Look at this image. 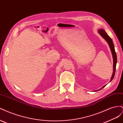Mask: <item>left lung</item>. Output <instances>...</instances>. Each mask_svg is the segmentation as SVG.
<instances>
[{
  "label": "left lung",
  "mask_w": 123,
  "mask_h": 123,
  "mask_svg": "<svg viewBox=\"0 0 123 123\" xmlns=\"http://www.w3.org/2000/svg\"><path fill=\"white\" fill-rule=\"evenodd\" d=\"M98 33L100 35L102 36V37H103L104 39H105L106 40V42L108 43L109 46L110 47V48L111 53H112V56H113V74H112V77H111L110 81H112V80H113V77L114 76V75H115V69H116V65H117V54H116V52H115L114 44L113 43L112 40L111 39V38L110 37V36L107 34L106 32H105V31L103 29H99ZM105 86H106V85L104 86L102 88H100V89H99V90H101L102 88H103L104 87H105Z\"/></svg>",
  "instance_id": "left-lung-1"
}]
</instances>
